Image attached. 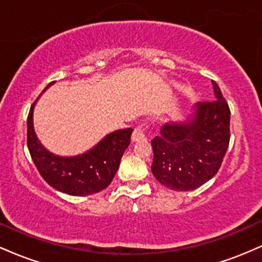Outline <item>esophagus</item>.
Segmentation results:
<instances>
[{
	"label": "esophagus",
	"mask_w": 262,
	"mask_h": 262,
	"mask_svg": "<svg viewBox=\"0 0 262 262\" xmlns=\"http://www.w3.org/2000/svg\"><path fill=\"white\" fill-rule=\"evenodd\" d=\"M146 139V135H145V127L144 124L139 125L134 129L133 134H132V140L133 141H144Z\"/></svg>",
	"instance_id": "esophagus-1"
}]
</instances>
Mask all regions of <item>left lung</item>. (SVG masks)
I'll use <instances>...</instances> for the list:
<instances>
[{"label": "left lung", "mask_w": 262, "mask_h": 262, "mask_svg": "<svg viewBox=\"0 0 262 262\" xmlns=\"http://www.w3.org/2000/svg\"><path fill=\"white\" fill-rule=\"evenodd\" d=\"M215 100L197 102L183 122L165 123L151 140L152 175L175 191H191L209 181L229 145L230 110L215 81Z\"/></svg>", "instance_id": "8db88e82"}]
</instances>
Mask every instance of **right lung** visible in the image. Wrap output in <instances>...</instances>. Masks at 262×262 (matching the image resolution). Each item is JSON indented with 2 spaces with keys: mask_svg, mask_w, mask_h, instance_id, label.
Wrapping results in <instances>:
<instances>
[{
  "mask_svg": "<svg viewBox=\"0 0 262 262\" xmlns=\"http://www.w3.org/2000/svg\"><path fill=\"white\" fill-rule=\"evenodd\" d=\"M53 83L45 87L44 91ZM37 101L31 107L27 119V143L32 160L45 182L56 191L70 196H89L106 188L112 182L122 156L130 144L133 129H119L107 134L83 154L55 155L44 148L35 134L33 113Z\"/></svg>",
  "mask_w": 262,
  "mask_h": 262,
  "instance_id": "1",
  "label": "right lung"
}]
</instances>
